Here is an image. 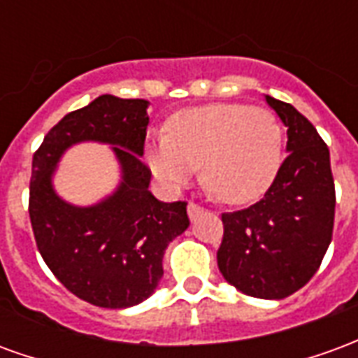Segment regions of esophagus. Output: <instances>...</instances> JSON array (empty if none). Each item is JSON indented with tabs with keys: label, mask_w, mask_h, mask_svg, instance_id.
<instances>
[{
	"label": "esophagus",
	"mask_w": 358,
	"mask_h": 358,
	"mask_svg": "<svg viewBox=\"0 0 358 358\" xmlns=\"http://www.w3.org/2000/svg\"><path fill=\"white\" fill-rule=\"evenodd\" d=\"M201 215L203 209L199 205H195V203H189V205H187V217H189V220H195V218L201 217Z\"/></svg>",
	"instance_id": "1"
}]
</instances>
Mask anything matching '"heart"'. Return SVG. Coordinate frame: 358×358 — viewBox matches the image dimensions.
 I'll return each instance as SVG.
<instances>
[{
	"label": "heart",
	"mask_w": 358,
	"mask_h": 358,
	"mask_svg": "<svg viewBox=\"0 0 358 358\" xmlns=\"http://www.w3.org/2000/svg\"><path fill=\"white\" fill-rule=\"evenodd\" d=\"M149 166L169 187H180L201 164L205 187L220 201L261 197L282 164V126L266 109L209 105L174 115L169 132L149 145Z\"/></svg>",
	"instance_id": "b5f03b06"
}]
</instances>
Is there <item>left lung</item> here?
<instances>
[{
  "label": "left lung",
  "mask_w": 358,
  "mask_h": 358,
  "mask_svg": "<svg viewBox=\"0 0 358 358\" xmlns=\"http://www.w3.org/2000/svg\"><path fill=\"white\" fill-rule=\"evenodd\" d=\"M287 128V157L261 201L224 213L218 270L238 292L284 299L310 278L331 241L336 189L330 149L289 103L264 95Z\"/></svg>",
  "instance_id": "left-lung-1"
}]
</instances>
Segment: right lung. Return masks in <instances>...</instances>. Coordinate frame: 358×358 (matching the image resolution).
Listing matches in <instances>:
<instances>
[{"label":"right lung","instance_id":"add662e5","mask_svg":"<svg viewBox=\"0 0 358 358\" xmlns=\"http://www.w3.org/2000/svg\"><path fill=\"white\" fill-rule=\"evenodd\" d=\"M149 101L99 95L51 128L32 159L30 222L43 261L66 289L95 307L128 308L151 297L163 278V255L189 226L186 203H163L149 192L141 163ZM109 145L121 180L92 206L57 194L52 178L69 148Z\"/></svg>","mask_w":358,"mask_h":358}]
</instances>
